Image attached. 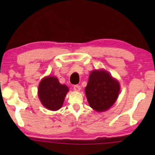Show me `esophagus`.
<instances>
[{
	"label": "esophagus",
	"instance_id": "1",
	"mask_svg": "<svg viewBox=\"0 0 155 155\" xmlns=\"http://www.w3.org/2000/svg\"><path fill=\"white\" fill-rule=\"evenodd\" d=\"M81 86L78 85H76L74 86V90L76 91H79L81 90Z\"/></svg>",
	"mask_w": 155,
	"mask_h": 155
}]
</instances>
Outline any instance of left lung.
Returning a JSON list of instances; mask_svg holds the SVG:
<instances>
[{
    "label": "left lung",
    "mask_w": 155,
    "mask_h": 155,
    "mask_svg": "<svg viewBox=\"0 0 155 155\" xmlns=\"http://www.w3.org/2000/svg\"><path fill=\"white\" fill-rule=\"evenodd\" d=\"M120 86L118 81L104 70H95L90 73L85 89L88 103L98 112L105 111L115 103Z\"/></svg>",
    "instance_id": "1"
}]
</instances>
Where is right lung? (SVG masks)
Masks as SVG:
<instances>
[{
  "instance_id": "1",
  "label": "right lung",
  "mask_w": 155,
  "mask_h": 155,
  "mask_svg": "<svg viewBox=\"0 0 155 155\" xmlns=\"http://www.w3.org/2000/svg\"><path fill=\"white\" fill-rule=\"evenodd\" d=\"M68 91L67 86L60 83L57 77L48 76L39 84L38 96L46 109L57 111L62 107Z\"/></svg>"
}]
</instances>
